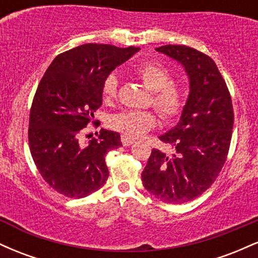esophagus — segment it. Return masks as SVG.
I'll list each match as a JSON object with an SVG mask.
<instances>
[{
  "instance_id": "obj_1",
  "label": "esophagus",
  "mask_w": 258,
  "mask_h": 258,
  "mask_svg": "<svg viewBox=\"0 0 258 258\" xmlns=\"http://www.w3.org/2000/svg\"><path fill=\"white\" fill-rule=\"evenodd\" d=\"M121 143H122L123 147H130V146H132L133 143H136V141L132 138L126 137V136H122V137H121Z\"/></svg>"
}]
</instances>
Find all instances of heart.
Returning a JSON list of instances; mask_svg holds the SVG:
<instances>
[{"label":"heart","mask_w":258,"mask_h":258,"mask_svg":"<svg viewBox=\"0 0 258 258\" xmlns=\"http://www.w3.org/2000/svg\"><path fill=\"white\" fill-rule=\"evenodd\" d=\"M136 76L141 80L152 94V104L164 120H173L182 114L186 103V88L179 82L172 81V74L164 65L154 61L139 64L135 69ZM119 79L109 74L102 85L104 102L116 99ZM158 123L156 116L150 111L123 110L111 117V126L127 137H142Z\"/></svg>","instance_id":"1"}]
</instances>
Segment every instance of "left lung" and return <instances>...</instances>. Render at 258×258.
<instances>
[{
  "label": "left lung",
  "instance_id": "obj_1",
  "mask_svg": "<svg viewBox=\"0 0 258 258\" xmlns=\"http://www.w3.org/2000/svg\"><path fill=\"white\" fill-rule=\"evenodd\" d=\"M156 51L184 67L189 96L179 122L159 137L172 147V154L153 149L142 182L164 203L184 204L209 189L226 162L234 123L232 98L209 55L180 44Z\"/></svg>",
  "mask_w": 258,
  "mask_h": 258
}]
</instances>
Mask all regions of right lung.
I'll list each match as a JSON object with an SVG mask.
<instances>
[{
  "label": "right lung",
  "mask_w": 258,
  "mask_h": 258,
  "mask_svg": "<svg viewBox=\"0 0 258 258\" xmlns=\"http://www.w3.org/2000/svg\"><path fill=\"white\" fill-rule=\"evenodd\" d=\"M138 47L86 43L60 53L44 73L32 100L29 147L47 184L68 198H85L104 185L105 155L122 146L117 132L102 128L81 143V135L102 105L106 76ZM98 126V125H97Z\"/></svg>",
  "instance_id": "add662e5"
}]
</instances>
